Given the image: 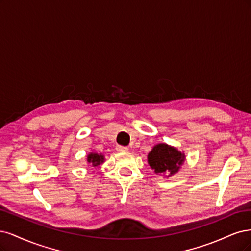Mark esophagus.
<instances>
[{"label": "esophagus", "instance_id": "34e87169", "mask_svg": "<svg viewBox=\"0 0 251 251\" xmlns=\"http://www.w3.org/2000/svg\"><path fill=\"white\" fill-rule=\"evenodd\" d=\"M117 151H118V152H127V151H128V148H127V147H124V146H118V147H117Z\"/></svg>", "mask_w": 251, "mask_h": 251}]
</instances>
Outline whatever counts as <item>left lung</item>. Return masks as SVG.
Listing matches in <instances>:
<instances>
[{"instance_id": "obj_1", "label": "left lung", "mask_w": 251, "mask_h": 251, "mask_svg": "<svg viewBox=\"0 0 251 251\" xmlns=\"http://www.w3.org/2000/svg\"><path fill=\"white\" fill-rule=\"evenodd\" d=\"M147 157L148 164L154 170V173L163 175L166 178L178 173L185 161L184 152L166 143L154 145Z\"/></svg>"}]
</instances>
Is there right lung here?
I'll list each match as a JSON object with an SVG mask.
<instances>
[{"label": "right lung", "instance_id": "obj_1", "mask_svg": "<svg viewBox=\"0 0 251 251\" xmlns=\"http://www.w3.org/2000/svg\"><path fill=\"white\" fill-rule=\"evenodd\" d=\"M86 160L88 164H91L92 167H98L99 165L103 164L105 161V156L102 153H97V152H90L86 156Z\"/></svg>", "mask_w": 251, "mask_h": 251}]
</instances>
